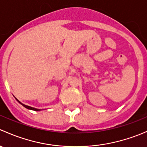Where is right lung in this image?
Wrapping results in <instances>:
<instances>
[{"instance_id": "add662e5", "label": "right lung", "mask_w": 147, "mask_h": 147, "mask_svg": "<svg viewBox=\"0 0 147 147\" xmlns=\"http://www.w3.org/2000/svg\"><path fill=\"white\" fill-rule=\"evenodd\" d=\"M16 100H17V99H16ZM17 101L20 104H21V105H23V107H25L27 108V109H31V110H34V111H40V109H36V108H33V107H32L27 106V105H23V103H21V102H20V101H18V100H17Z\"/></svg>"}]
</instances>
